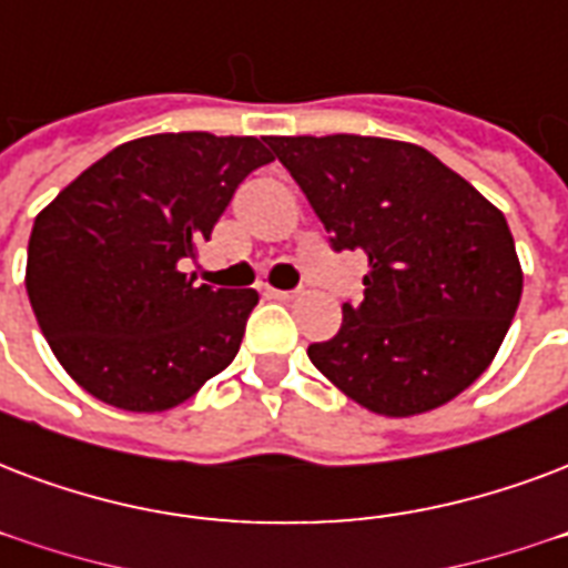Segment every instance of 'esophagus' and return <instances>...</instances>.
Masks as SVG:
<instances>
[{
  "label": "esophagus",
  "mask_w": 568,
  "mask_h": 568,
  "mask_svg": "<svg viewBox=\"0 0 568 568\" xmlns=\"http://www.w3.org/2000/svg\"><path fill=\"white\" fill-rule=\"evenodd\" d=\"M267 294L274 297V301H294L301 288H267Z\"/></svg>",
  "instance_id": "1"
}]
</instances>
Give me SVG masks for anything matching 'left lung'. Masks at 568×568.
<instances>
[{"mask_svg": "<svg viewBox=\"0 0 568 568\" xmlns=\"http://www.w3.org/2000/svg\"><path fill=\"white\" fill-rule=\"evenodd\" d=\"M333 253L369 258L363 301L306 354L322 375L384 417L423 414L495 361L521 301L513 232L432 151L378 136H271Z\"/></svg>", "mask_w": 568, "mask_h": 568, "instance_id": "8db88e82", "label": "left lung"}]
</instances>
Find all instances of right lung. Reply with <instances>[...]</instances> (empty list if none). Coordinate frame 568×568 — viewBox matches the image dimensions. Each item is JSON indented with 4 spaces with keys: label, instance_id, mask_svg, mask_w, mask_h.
I'll return each mask as SVG.
<instances>
[{
    "label": "right lung",
    "instance_id": "right-lung-1",
    "mask_svg": "<svg viewBox=\"0 0 568 568\" xmlns=\"http://www.w3.org/2000/svg\"><path fill=\"white\" fill-rule=\"evenodd\" d=\"M255 136L158 133L124 142L34 216L26 292L68 375L121 410H166L235 361L253 288L184 267L253 169Z\"/></svg>",
    "mask_w": 568,
    "mask_h": 568
}]
</instances>
